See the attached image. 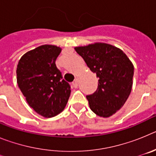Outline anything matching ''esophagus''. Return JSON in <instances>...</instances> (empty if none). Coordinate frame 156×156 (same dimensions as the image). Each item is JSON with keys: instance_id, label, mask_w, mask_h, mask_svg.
<instances>
[{"instance_id": "1", "label": "esophagus", "mask_w": 156, "mask_h": 156, "mask_svg": "<svg viewBox=\"0 0 156 156\" xmlns=\"http://www.w3.org/2000/svg\"><path fill=\"white\" fill-rule=\"evenodd\" d=\"M73 87L75 88H76L77 87H78V80H77L73 83Z\"/></svg>"}]
</instances>
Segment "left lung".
Segmentation results:
<instances>
[{
	"instance_id": "left-lung-1",
	"label": "left lung",
	"mask_w": 156,
	"mask_h": 156,
	"mask_svg": "<svg viewBox=\"0 0 156 156\" xmlns=\"http://www.w3.org/2000/svg\"><path fill=\"white\" fill-rule=\"evenodd\" d=\"M87 66L98 78V87L87 98L98 116L108 118L126 102L133 85V65L119 48L105 43L76 47Z\"/></svg>"
}]
</instances>
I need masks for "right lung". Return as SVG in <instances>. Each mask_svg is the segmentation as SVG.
Instances as JSON below:
<instances>
[{
    "mask_svg": "<svg viewBox=\"0 0 156 156\" xmlns=\"http://www.w3.org/2000/svg\"><path fill=\"white\" fill-rule=\"evenodd\" d=\"M61 51L55 45H41L24 54L17 66L19 89L29 105L45 118L62 112L71 93L55 65Z\"/></svg>",
    "mask_w": 156,
    "mask_h": 156,
    "instance_id": "obj_1",
    "label": "right lung"
}]
</instances>
